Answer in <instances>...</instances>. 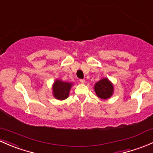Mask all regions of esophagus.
<instances>
[{
    "label": "esophagus",
    "instance_id": "34e87169",
    "mask_svg": "<svg viewBox=\"0 0 153 153\" xmlns=\"http://www.w3.org/2000/svg\"><path fill=\"white\" fill-rule=\"evenodd\" d=\"M79 81H80V82L81 83V84H84V83H85V80H84V79H80Z\"/></svg>",
    "mask_w": 153,
    "mask_h": 153
}]
</instances>
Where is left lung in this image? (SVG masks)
<instances>
[{
    "label": "left lung",
    "mask_w": 153,
    "mask_h": 153,
    "mask_svg": "<svg viewBox=\"0 0 153 153\" xmlns=\"http://www.w3.org/2000/svg\"><path fill=\"white\" fill-rule=\"evenodd\" d=\"M95 91L100 98L107 99L112 95L113 86L107 78H104L95 84Z\"/></svg>",
    "instance_id": "obj_1"
}]
</instances>
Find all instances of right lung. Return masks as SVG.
Masks as SVG:
<instances>
[{"instance_id":"obj_1","label":"right lung","mask_w":153,"mask_h":153,"mask_svg":"<svg viewBox=\"0 0 153 153\" xmlns=\"http://www.w3.org/2000/svg\"><path fill=\"white\" fill-rule=\"evenodd\" d=\"M72 84L57 80L53 85L54 96L59 100H64L69 96V92Z\"/></svg>"}]
</instances>
